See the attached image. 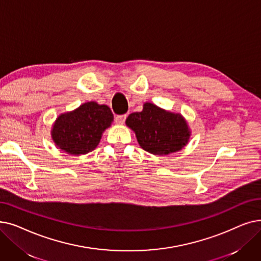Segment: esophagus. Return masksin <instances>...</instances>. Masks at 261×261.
I'll return each mask as SVG.
<instances>
[{
	"mask_svg": "<svg viewBox=\"0 0 261 261\" xmlns=\"http://www.w3.org/2000/svg\"><path fill=\"white\" fill-rule=\"evenodd\" d=\"M126 118H127L126 114H124V115H117L115 117V122L118 123V124H122L124 122V120H126Z\"/></svg>",
	"mask_w": 261,
	"mask_h": 261,
	"instance_id": "esophagus-1",
	"label": "esophagus"
}]
</instances>
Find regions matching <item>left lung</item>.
Masks as SVG:
<instances>
[{"label":"left lung","instance_id":"8db88e82","mask_svg":"<svg viewBox=\"0 0 261 261\" xmlns=\"http://www.w3.org/2000/svg\"><path fill=\"white\" fill-rule=\"evenodd\" d=\"M142 148L156 155L179 151L188 144L191 131L182 115L146 102L142 112L130 114L126 120Z\"/></svg>","mask_w":261,"mask_h":261}]
</instances>
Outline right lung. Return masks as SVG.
<instances>
[{"instance_id": "obj_1", "label": "right lung", "mask_w": 261, "mask_h": 261, "mask_svg": "<svg viewBox=\"0 0 261 261\" xmlns=\"http://www.w3.org/2000/svg\"><path fill=\"white\" fill-rule=\"evenodd\" d=\"M113 119L114 116L108 106L98 105L95 101L83 103L56 118L51 130L53 142L69 154L88 153L98 146Z\"/></svg>"}]
</instances>
